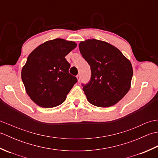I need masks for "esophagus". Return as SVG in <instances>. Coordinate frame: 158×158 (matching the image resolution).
Listing matches in <instances>:
<instances>
[{"label":"esophagus","mask_w":158,"mask_h":158,"mask_svg":"<svg viewBox=\"0 0 158 158\" xmlns=\"http://www.w3.org/2000/svg\"><path fill=\"white\" fill-rule=\"evenodd\" d=\"M77 81H78V82L80 81V79H81V77H80V75H77Z\"/></svg>","instance_id":"34e87169"}]
</instances>
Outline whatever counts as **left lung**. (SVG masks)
Instances as JSON below:
<instances>
[{
    "mask_svg": "<svg viewBox=\"0 0 158 158\" xmlns=\"http://www.w3.org/2000/svg\"><path fill=\"white\" fill-rule=\"evenodd\" d=\"M79 51L91 68V79L83 90L87 100L99 107L115 105L128 92L133 69L130 60L106 41L94 39L81 41Z\"/></svg>",
    "mask_w": 158,
    "mask_h": 158,
    "instance_id": "left-lung-1",
    "label": "left lung"
}]
</instances>
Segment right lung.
I'll return each instance as SVG.
<instances>
[{
	"label": "right lung",
	"instance_id": "add662e5",
	"mask_svg": "<svg viewBox=\"0 0 158 158\" xmlns=\"http://www.w3.org/2000/svg\"><path fill=\"white\" fill-rule=\"evenodd\" d=\"M76 47L74 41L56 39L30 53L21 77L26 93L36 105L52 108L66 100L77 79L69 74L70 65L65 56Z\"/></svg>",
	"mask_w": 158,
	"mask_h": 158
}]
</instances>
